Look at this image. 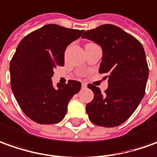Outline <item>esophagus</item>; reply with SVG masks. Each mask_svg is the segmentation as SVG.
Instances as JSON below:
<instances>
[{
	"instance_id": "34e87169",
	"label": "esophagus",
	"mask_w": 157,
	"mask_h": 157,
	"mask_svg": "<svg viewBox=\"0 0 157 157\" xmlns=\"http://www.w3.org/2000/svg\"><path fill=\"white\" fill-rule=\"evenodd\" d=\"M86 86H87V85H86V84H85V83H82V88H83V89L86 88Z\"/></svg>"
}]
</instances>
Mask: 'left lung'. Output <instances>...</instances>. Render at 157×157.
I'll return each mask as SVG.
<instances>
[{
	"label": "left lung",
	"instance_id": "1",
	"mask_svg": "<svg viewBox=\"0 0 157 157\" xmlns=\"http://www.w3.org/2000/svg\"><path fill=\"white\" fill-rule=\"evenodd\" d=\"M82 37L101 46L99 73H106L104 78H109L104 93L88 85L94 98L86 105V113L95 125L119 126L133 113L144 96L149 76L144 49L134 36L109 24L86 31Z\"/></svg>",
	"mask_w": 157,
	"mask_h": 157
}]
</instances>
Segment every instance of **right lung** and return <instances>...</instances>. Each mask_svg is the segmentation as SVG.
Instances as JSON below:
<instances>
[{"mask_svg":"<svg viewBox=\"0 0 157 157\" xmlns=\"http://www.w3.org/2000/svg\"><path fill=\"white\" fill-rule=\"evenodd\" d=\"M84 31L47 25L25 36L10 62L11 88L20 109L38 124H56L65 117L71 98L81 83L53 86L51 78L57 66H64L66 48Z\"/></svg>","mask_w":157,"mask_h":157,"instance_id":"obj_1","label":"right lung"}]
</instances>
